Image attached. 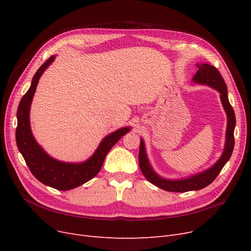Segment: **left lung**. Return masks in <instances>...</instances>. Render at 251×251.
<instances>
[{
  "label": "left lung",
  "mask_w": 251,
  "mask_h": 251,
  "mask_svg": "<svg viewBox=\"0 0 251 251\" xmlns=\"http://www.w3.org/2000/svg\"><path fill=\"white\" fill-rule=\"evenodd\" d=\"M197 70L196 74L192 78V81L196 84L206 85L216 89L220 94V99L223 104V108L227 115V129H226V140L225 147L222 152L220 159L208 169L201 171V172L193 174L191 176L181 178V179H167L157 174L152 169L149 156L146 150V143L143 139H140V148H139V167L142 174L144 175L151 184L171 192H187L193 190H201L212 183L217 176L220 174L221 170L230 160L234 150V129L236 126V118L235 113L230 104L228 99V90L227 85L224 81V79L218 69L209 64H196Z\"/></svg>",
  "instance_id": "8db88e82"
}]
</instances>
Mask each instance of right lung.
Masks as SVG:
<instances>
[{
  "instance_id": "right-lung-1",
  "label": "right lung",
  "mask_w": 251,
  "mask_h": 251,
  "mask_svg": "<svg viewBox=\"0 0 251 251\" xmlns=\"http://www.w3.org/2000/svg\"><path fill=\"white\" fill-rule=\"evenodd\" d=\"M51 56L34 74L31 85L22 97L17 110L16 143L20 153L32 175L47 186L58 190H70L94 178L101 169L104 157L122 136L131 130L130 126L118 129L102 138L96 151L84 162H62L50 156L35 140L30 127V107L38 80L45 70L55 61Z\"/></svg>"
}]
</instances>
